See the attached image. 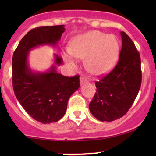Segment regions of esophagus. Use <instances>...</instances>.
Wrapping results in <instances>:
<instances>
[{"mask_svg": "<svg viewBox=\"0 0 156 156\" xmlns=\"http://www.w3.org/2000/svg\"><path fill=\"white\" fill-rule=\"evenodd\" d=\"M87 81H88L87 78H86V77L84 76V75H82V76H81V78H80V83H81V84H84V83L87 82Z\"/></svg>", "mask_w": 156, "mask_h": 156, "instance_id": "obj_1", "label": "esophagus"}]
</instances>
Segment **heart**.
Instances as JSON below:
<instances>
[{
    "label": "heart",
    "mask_w": 156,
    "mask_h": 156,
    "mask_svg": "<svg viewBox=\"0 0 156 156\" xmlns=\"http://www.w3.org/2000/svg\"><path fill=\"white\" fill-rule=\"evenodd\" d=\"M119 53L120 44L115 35L90 31L74 37L69 48L64 49L62 56L72 66L76 65L78 58H86L88 70L95 75H102L115 66Z\"/></svg>",
    "instance_id": "heart-1"
}]
</instances>
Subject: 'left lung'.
Instances as JSON below:
<instances>
[{
    "label": "left lung",
    "mask_w": 156,
    "mask_h": 156,
    "mask_svg": "<svg viewBox=\"0 0 156 156\" xmlns=\"http://www.w3.org/2000/svg\"><path fill=\"white\" fill-rule=\"evenodd\" d=\"M120 34L122 48L119 62L109 74L95 83L97 91L89 104L91 114L101 122H112L125 115L141 85L140 53L126 33Z\"/></svg>",
    "instance_id": "obj_1"
}]
</instances>
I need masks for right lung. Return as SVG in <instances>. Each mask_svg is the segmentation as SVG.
<instances>
[{
  "instance_id": "obj_1",
  "label": "right lung",
  "mask_w": 156,
  "mask_h": 156,
  "mask_svg": "<svg viewBox=\"0 0 156 156\" xmlns=\"http://www.w3.org/2000/svg\"><path fill=\"white\" fill-rule=\"evenodd\" d=\"M66 29L64 25L41 26L29 31L22 38L12 59V87L23 108L42 124L56 122L67 109L69 97L80 87L79 76L66 77L56 71L62 59L54 54V63L45 72L31 69L29 52L49 45L57 46Z\"/></svg>"
}]
</instances>
